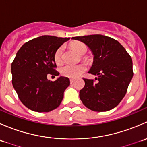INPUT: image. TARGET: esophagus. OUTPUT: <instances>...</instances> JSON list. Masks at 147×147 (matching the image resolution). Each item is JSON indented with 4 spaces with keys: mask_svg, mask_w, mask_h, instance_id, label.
<instances>
[{
    "mask_svg": "<svg viewBox=\"0 0 147 147\" xmlns=\"http://www.w3.org/2000/svg\"><path fill=\"white\" fill-rule=\"evenodd\" d=\"M74 82H75V81H74V80H72V79L70 80V83H71V84L74 83Z\"/></svg>",
    "mask_w": 147,
    "mask_h": 147,
    "instance_id": "esophagus-1",
    "label": "esophagus"
}]
</instances>
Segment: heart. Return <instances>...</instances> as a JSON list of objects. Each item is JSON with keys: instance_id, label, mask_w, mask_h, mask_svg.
Returning a JSON list of instances; mask_svg holds the SVG:
<instances>
[{"instance_id": "heart-1", "label": "heart", "mask_w": 147, "mask_h": 147, "mask_svg": "<svg viewBox=\"0 0 147 147\" xmlns=\"http://www.w3.org/2000/svg\"><path fill=\"white\" fill-rule=\"evenodd\" d=\"M72 48L78 53V54L83 55L87 52V46L81 42H74L71 44ZM63 47H59L54 55L55 62L57 65H60L63 63ZM86 70V66L83 64L78 65H67L63 66L60 69V72L63 76L67 78L76 79L79 78L81 75H82Z\"/></svg>"}]
</instances>
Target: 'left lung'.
Instances as JSON below:
<instances>
[{"label":"left lung","mask_w":147,"mask_h":147,"mask_svg":"<svg viewBox=\"0 0 147 147\" xmlns=\"http://www.w3.org/2000/svg\"><path fill=\"white\" fill-rule=\"evenodd\" d=\"M90 48L94 55L89 73L95 81L85 79L80 91L84 106L94 112H106L117 106L127 93L133 77L132 60L116 40L102 35L73 37Z\"/></svg>","instance_id":"obj_1"}]
</instances>
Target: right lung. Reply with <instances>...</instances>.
Segmentation results:
<instances>
[{"label": "right lung", "instance_id": "1", "mask_svg": "<svg viewBox=\"0 0 147 147\" xmlns=\"http://www.w3.org/2000/svg\"><path fill=\"white\" fill-rule=\"evenodd\" d=\"M69 38L42 35L26 42L11 65L12 83L22 103L38 112H48L61 103L69 80L60 76L54 82L47 74L59 75L54 55Z\"/></svg>", "mask_w": 147, "mask_h": 147}]
</instances>
